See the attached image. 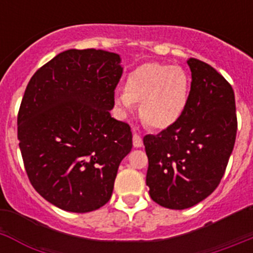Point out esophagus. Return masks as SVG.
Returning <instances> with one entry per match:
<instances>
[{"mask_svg":"<svg viewBox=\"0 0 253 253\" xmlns=\"http://www.w3.org/2000/svg\"><path fill=\"white\" fill-rule=\"evenodd\" d=\"M133 146L135 147V148H140V147L143 146V140L138 133L133 134Z\"/></svg>","mask_w":253,"mask_h":253,"instance_id":"esophagus-1","label":"esophagus"}]
</instances>
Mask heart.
<instances>
[{
	"mask_svg": "<svg viewBox=\"0 0 253 253\" xmlns=\"http://www.w3.org/2000/svg\"><path fill=\"white\" fill-rule=\"evenodd\" d=\"M190 82L178 66L146 63L129 75L125 92L115 93L120 113H131L140 104L143 122L153 129H166L177 123L189 102Z\"/></svg>",
	"mask_w": 253,
	"mask_h": 253,
	"instance_id": "obj_1",
	"label": "heart"
}]
</instances>
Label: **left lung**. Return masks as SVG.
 I'll return each instance as SVG.
<instances>
[{
    "instance_id": "8db88e82",
    "label": "left lung",
    "mask_w": 253,
    "mask_h": 253,
    "mask_svg": "<svg viewBox=\"0 0 253 253\" xmlns=\"http://www.w3.org/2000/svg\"><path fill=\"white\" fill-rule=\"evenodd\" d=\"M191 88L177 123L146 135L147 186L161 207L182 210L213 193L224 175L237 134L233 88L202 60L190 58Z\"/></svg>"
}]
</instances>
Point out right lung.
Segmentation results:
<instances>
[{"label": "right lung", "mask_w": 253, "mask_h": 253, "mask_svg": "<svg viewBox=\"0 0 253 253\" xmlns=\"http://www.w3.org/2000/svg\"><path fill=\"white\" fill-rule=\"evenodd\" d=\"M122 58L101 49H69L29 81L17 116L20 151L31 185L46 202L72 213L111 198L130 126L114 119Z\"/></svg>", "instance_id": "add662e5"}]
</instances>
